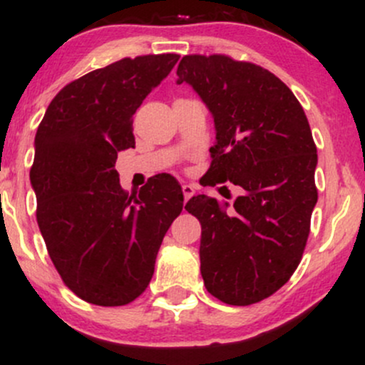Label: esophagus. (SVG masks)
<instances>
[{
	"instance_id": "34e87169",
	"label": "esophagus",
	"mask_w": 365,
	"mask_h": 365,
	"mask_svg": "<svg viewBox=\"0 0 365 365\" xmlns=\"http://www.w3.org/2000/svg\"><path fill=\"white\" fill-rule=\"evenodd\" d=\"M182 192H183V197H185V200H188L192 195H194L195 187L190 185V183H183V185H182Z\"/></svg>"
}]
</instances>
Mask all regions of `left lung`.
Segmentation results:
<instances>
[{
    "label": "left lung",
    "mask_w": 365,
    "mask_h": 365,
    "mask_svg": "<svg viewBox=\"0 0 365 365\" xmlns=\"http://www.w3.org/2000/svg\"><path fill=\"white\" fill-rule=\"evenodd\" d=\"M187 82L215 116L206 185L242 187L230 206L197 195L185 209L200 221V273L230 305L278 292L302 261L317 202V149L304 108L269 70L226 54H187Z\"/></svg>",
    "instance_id": "obj_1"
}]
</instances>
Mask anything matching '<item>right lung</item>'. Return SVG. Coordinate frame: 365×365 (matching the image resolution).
<instances>
[{"label": "right lung", "instance_id": "right-lung-1", "mask_svg": "<svg viewBox=\"0 0 365 365\" xmlns=\"http://www.w3.org/2000/svg\"><path fill=\"white\" fill-rule=\"evenodd\" d=\"M178 58L144 54L92 70L54 96L37 128V225L63 283L89 304L118 307L144 293L183 209L170 175L128 195L115 170L118 150L135 148L133 113Z\"/></svg>", "mask_w": 365, "mask_h": 365}]
</instances>
